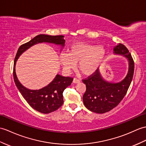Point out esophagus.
Returning <instances> with one entry per match:
<instances>
[{
	"mask_svg": "<svg viewBox=\"0 0 146 146\" xmlns=\"http://www.w3.org/2000/svg\"><path fill=\"white\" fill-rule=\"evenodd\" d=\"M73 82L74 83H78L80 82V80L79 79L76 78H74L73 79Z\"/></svg>",
	"mask_w": 146,
	"mask_h": 146,
	"instance_id": "1",
	"label": "esophagus"
}]
</instances>
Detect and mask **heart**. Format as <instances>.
Segmentation results:
<instances>
[{"instance_id":"heart-1","label":"heart","mask_w":146,"mask_h":146,"mask_svg":"<svg viewBox=\"0 0 146 146\" xmlns=\"http://www.w3.org/2000/svg\"><path fill=\"white\" fill-rule=\"evenodd\" d=\"M106 56L104 47L91 44L78 43L71 46L67 53L60 55V62L66 72L74 69L78 63V68L84 75L93 74L100 67Z\"/></svg>"}]
</instances>
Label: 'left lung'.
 I'll use <instances>...</instances> for the list:
<instances>
[{
    "label": "left lung",
    "instance_id": "1",
    "mask_svg": "<svg viewBox=\"0 0 146 146\" xmlns=\"http://www.w3.org/2000/svg\"><path fill=\"white\" fill-rule=\"evenodd\" d=\"M114 53L126 56L129 60V71L126 78L119 83L104 81L98 69L91 75L82 80L86 90L83 96L84 106L96 113L103 114L117 106L127 93L133 80L134 62L129 51L122 43L114 48Z\"/></svg>",
    "mask_w": 146,
    "mask_h": 146
}]
</instances>
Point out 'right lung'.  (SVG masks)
I'll return each instance as SVG.
<instances>
[{
    "mask_svg": "<svg viewBox=\"0 0 146 146\" xmlns=\"http://www.w3.org/2000/svg\"><path fill=\"white\" fill-rule=\"evenodd\" d=\"M63 35H48L40 34L30 41L23 44L19 47L13 63V75L15 83L22 96L30 106L40 113L48 114L55 111L62 106L63 103V92L66 87L72 84L73 78L63 76L57 74L48 86L38 90H31L26 88L19 82L15 73V63L18 58L26 50L35 44L42 42L55 43L64 46L65 40Z\"/></svg>",
    "mask_w": 146,
    "mask_h": 146,
    "instance_id": "add662e5",
    "label": "right lung"
}]
</instances>
